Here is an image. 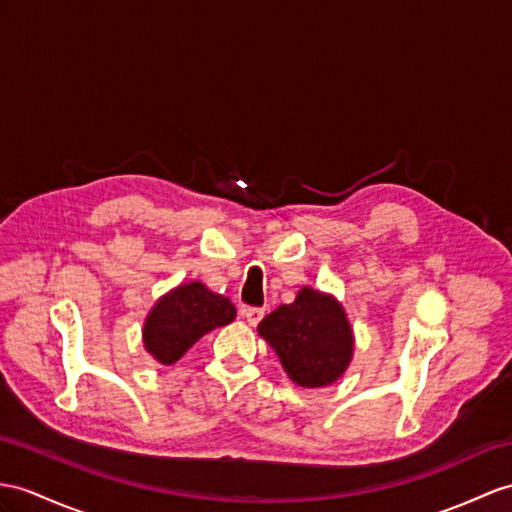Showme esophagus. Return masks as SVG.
<instances>
[{
	"label": "esophagus",
	"instance_id": "obj_1",
	"mask_svg": "<svg viewBox=\"0 0 512 512\" xmlns=\"http://www.w3.org/2000/svg\"><path fill=\"white\" fill-rule=\"evenodd\" d=\"M241 315L249 323V326H256V323L263 319L265 310L263 308H256V306H245V308H241Z\"/></svg>",
	"mask_w": 512,
	"mask_h": 512
}]
</instances>
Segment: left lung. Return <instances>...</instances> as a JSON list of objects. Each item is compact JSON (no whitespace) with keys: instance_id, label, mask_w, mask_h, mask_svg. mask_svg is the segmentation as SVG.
Segmentation results:
<instances>
[{"instance_id":"left-lung-1","label":"left lung","mask_w":512,"mask_h":512,"mask_svg":"<svg viewBox=\"0 0 512 512\" xmlns=\"http://www.w3.org/2000/svg\"><path fill=\"white\" fill-rule=\"evenodd\" d=\"M258 332L289 378L308 389L339 380L352 360V328L341 304L308 286L260 321Z\"/></svg>"}]
</instances>
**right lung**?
<instances>
[{
    "mask_svg": "<svg viewBox=\"0 0 512 512\" xmlns=\"http://www.w3.org/2000/svg\"><path fill=\"white\" fill-rule=\"evenodd\" d=\"M236 317L228 297L208 291L202 282L182 284L152 308L143 330L145 350L158 363L173 365L193 343Z\"/></svg>",
    "mask_w": 512,
    "mask_h": 512,
    "instance_id": "add662e5",
    "label": "right lung"
}]
</instances>
